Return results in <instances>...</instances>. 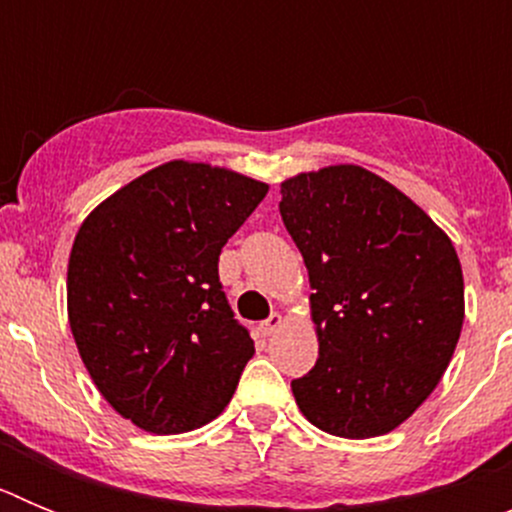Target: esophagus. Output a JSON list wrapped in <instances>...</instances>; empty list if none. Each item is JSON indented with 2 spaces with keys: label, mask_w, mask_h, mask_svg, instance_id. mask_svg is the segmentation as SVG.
Masks as SVG:
<instances>
[{
  "label": "esophagus",
  "mask_w": 512,
  "mask_h": 512,
  "mask_svg": "<svg viewBox=\"0 0 512 512\" xmlns=\"http://www.w3.org/2000/svg\"><path fill=\"white\" fill-rule=\"evenodd\" d=\"M282 323H284V318H282V315H279V312H271L269 318H266L264 323L259 325L261 336H264V338H269L271 333H277V330L282 328Z\"/></svg>",
  "instance_id": "esophagus-1"
}]
</instances>
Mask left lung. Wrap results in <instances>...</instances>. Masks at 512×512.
I'll list each match as a JSON object with an SVG mask.
<instances>
[{"mask_svg":"<svg viewBox=\"0 0 512 512\" xmlns=\"http://www.w3.org/2000/svg\"><path fill=\"white\" fill-rule=\"evenodd\" d=\"M284 228L307 266L318 361L292 382L312 425L395 431L436 390L464 325L451 238L408 194L354 164L282 182Z\"/></svg>","mask_w":512,"mask_h":512,"instance_id":"obj_1","label":"left lung"}]
</instances>
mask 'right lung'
<instances>
[{
  "label": "right lung",
  "mask_w": 512,
  "mask_h": 512,
  "mask_svg": "<svg viewBox=\"0 0 512 512\" xmlns=\"http://www.w3.org/2000/svg\"><path fill=\"white\" fill-rule=\"evenodd\" d=\"M269 184L169 161L81 223L69 256V323L79 356L122 418L156 436L223 413L253 356L217 259Z\"/></svg>",
  "instance_id": "add662e5"
}]
</instances>
